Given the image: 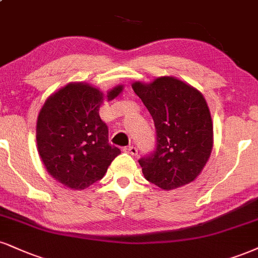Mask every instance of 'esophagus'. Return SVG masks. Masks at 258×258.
<instances>
[{
    "label": "esophagus",
    "mask_w": 258,
    "mask_h": 258,
    "mask_svg": "<svg viewBox=\"0 0 258 258\" xmlns=\"http://www.w3.org/2000/svg\"><path fill=\"white\" fill-rule=\"evenodd\" d=\"M123 151L130 155H133V156H136V155L138 154V149L136 147H133V145H130V147H125L123 148Z\"/></svg>",
    "instance_id": "34e87169"
}]
</instances>
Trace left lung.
I'll return each mask as SVG.
<instances>
[{"label": "left lung", "instance_id": "1", "mask_svg": "<svg viewBox=\"0 0 258 258\" xmlns=\"http://www.w3.org/2000/svg\"><path fill=\"white\" fill-rule=\"evenodd\" d=\"M153 116L156 149L138 161L148 181L163 190L194 181L213 149V121L203 95L174 77L132 84Z\"/></svg>", "mask_w": 258, "mask_h": 258}]
</instances>
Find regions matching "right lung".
I'll return each instance as SVG.
<instances>
[{
  "mask_svg": "<svg viewBox=\"0 0 258 258\" xmlns=\"http://www.w3.org/2000/svg\"><path fill=\"white\" fill-rule=\"evenodd\" d=\"M107 92L111 101L122 91ZM103 92L86 83H70L45 101L37 120V148L46 172L72 190H84L103 178L120 149L108 141L98 110Z\"/></svg>",
  "mask_w": 258,
  "mask_h": 258,
  "instance_id": "1",
  "label": "right lung"
}]
</instances>
